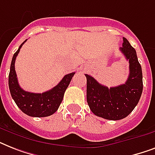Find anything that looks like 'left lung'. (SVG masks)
I'll use <instances>...</instances> for the list:
<instances>
[{
	"label": "left lung",
	"instance_id": "left-lung-1",
	"mask_svg": "<svg viewBox=\"0 0 155 155\" xmlns=\"http://www.w3.org/2000/svg\"><path fill=\"white\" fill-rule=\"evenodd\" d=\"M120 51L130 63L126 82L108 88L89 75L87 78V101L95 115L107 120H117L126 117L139 101L143 89L142 67L137 53L125 38Z\"/></svg>",
	"mask_w": 155,
	"mask_h": 155
}]
</instances>
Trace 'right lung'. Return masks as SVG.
<instances>
[{
    "mask_svg": "<svg viewBox=\"0 0 155 155\" xmlns=\"http://www.w3.org/2000/svg\"><path fill=\"white\" fill-rule=\"evenodd\" d=\"M27 40V39H26ZM25 40L14 53L10 65L8 75V87L10 94L18 107L26 115L34 117H48L58 110L66 89L68 88L75 72L66 75L60 82L52 89L43 93H33L25 92L18 84L15 71V60L21 47L26 42Z\"/></svg>",
    "mask_w": 155,
    "mask_h": 155,
    "instance_id": "add662e5",
    "label": "right lung"
}]
</instances>
